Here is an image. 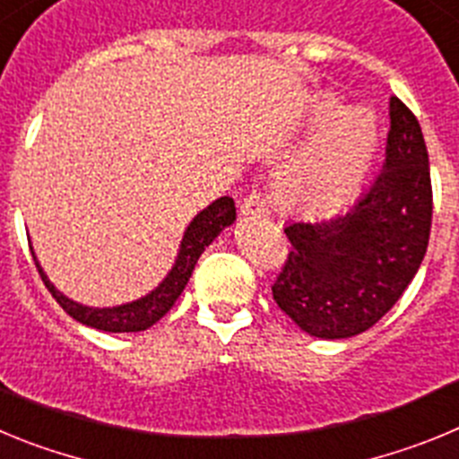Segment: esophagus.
<instances>
[{"label": "esophagus", "mask_w": 459, "mask_h": 459, "mask_svg": "<svg viewBox=\"0 0 459 459\" xmlns=\"http://www.w3.org/2000/svg\"><path fill=\"white\" fill-rule=\"evenodd\" d=\"M241 213L243 216H250V218H264L266 213H269L264 193H262L259 188L250 190V193L241 200Z\"/></svg>", "instance_id": "obj_1"}]
</instances>
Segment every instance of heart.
I'll return each mask as SVG.
<instances>
[{"label": "heart", "mask_w": 459, "mask_h": 459, "mask_svg": "<svg viewBox=\"0 0 459 459\" xmlns=\"http://www.w3.org/2000/svg\"><path fill=\"white\" fill-rule=\"evenodd\" d=\"M324 117H328V112ZM377 133L360 109H347L278 174L280 200L303 213L344 204L359 190L372 163Z\"/></svg>", "instance_id": "1"}]
</instances>
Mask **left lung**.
<instances>
[{"label":"left lung","mask_w":459,"mask_h":459,"mask_svg":"<svg viewBox=\"0 0 459 459\" xmlns=\"http://www.w3.org/2000/svg\"><path fill=\"white\" fill-rule=\"evenodd\" d=\"M432 181L423 131L391 99L386 160L350 211L285 227L290 253L271 291L280 310L315 338H351L403 296L425 257Z\"/></svg>","instance_id":"1"}]
</instances>
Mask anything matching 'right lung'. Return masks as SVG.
I'll return each instance as SVG.
<instances>
[{
	"label": "right lung",
	"mask_w": 459,
	"mask_h": 459,
	"mask_svg": "<svg viewBox=\"0 0 459 459\" xmlns=\"http://www.w3.org/2000/svg\"><path fill=\"white\" fill-rule=\"evenodd\" d=\"M234 218H237V206H234L232 197H221V200H216L211 206H206L202 213L195 216V221L190 222L188 230H186L177 264L172 266L168 278L160 282V287H156L152 294H147L144 299H140V301L126 303V306L119 307H87L80 306V303H73L71 299L59 294V291L55 290V285H50V280H48L46 273L40 271L34 253H31V257H34V264L36 269H39L43 282H46V287L50 290V294L55 296V301L59 303L73 319H78L80 324H87V326L91 328H99V331H108V333H135V331H144V328L153 326L158 319L168 315V310L174 306V301L179 299L184 287L188 285V280L190 275H193V269L195 264H197L200 255L204 253L206 246H209L227 225H232Z\"/></svg>",
	"instance_id": "obj_1"
}]
</instances>
